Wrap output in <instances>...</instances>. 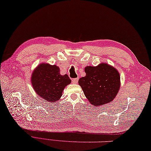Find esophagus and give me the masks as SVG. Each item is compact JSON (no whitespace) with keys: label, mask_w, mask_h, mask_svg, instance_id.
Here are the masks:
<instances>
[{"label":"esophagus","mask_w":151,"mask_h":151,"mask_svg":"<svg viewBox=\"0 0 151 151\" xmlns=\"http://www.w3.org/2000/svg\"><path fill=\"white\" fill-rule=\"evenodd\" d=\"M72 83H75V84L78 83V78L73 79L72 80Z\"/></svg>","instance_id":"1"}]
</instances>
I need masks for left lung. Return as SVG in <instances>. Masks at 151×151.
<instances>
[{
    "label": "left lung",
    "instance_id": "8db88e82",
    "mask_svg": "<svg viewBox=\"0 0 151 151\" xmlns=\"http://www.w3.org/2000/svg\"><path fill=\"white\" fill-rule=\"evenodd\" d=\"M86 76L79 79L84 95L93 106H99L116 97L120 87V73L116 68L106 63L97 66H86Z\"/></svg>",
    "mask_w": 151,
    "mask_h": 151
}]
</instances>
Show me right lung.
Masks as SVG:
<instances>
[{
    "mask_svg": "<svg viewBox=\"0 0 151 151\" xmlns=\"http://www.w3.org/2000/svg\"><path fill=\"white\" fill-rule=\"evenodd\" d=\"M31 84L37 95L50 102L58 101L66 85L71 83L67 74L60 73L56 65L42 63L38 65L31 74Z\"/></svg>",
    "mask_w": 151,
    "mask_h": 151,
    "instance_id": "1",
    "label": "right lung"
}]
</instances>
